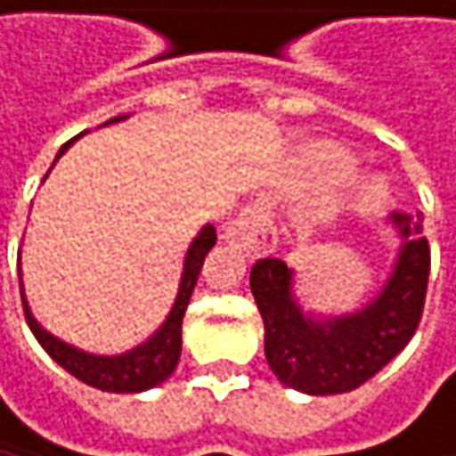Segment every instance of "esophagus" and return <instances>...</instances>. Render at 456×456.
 I'll list each match as a JSON object with an SVG mask.
<instances>
[{"mask_svg":"<svg viewBox=\"0 0 456 456\" xmlns=\"http://www.w3.org/2000/svg\"><path fill=\"white\" fill-rule=\"evenodd\" d=\"M226 243L251 254V256H262L275 251L278 246V232H275V224H273V213L265 202H251L246 205L238 218L226 226L224 232Z\"/></svg>","mask_w":456,"mask_h":456,"instance_id":"34e87169","label":"esophagus"}]
</instances>
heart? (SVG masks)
Masks as SVG:
<instances>
[{
	"instance_id": "obj_1",
	"label": "heart",
	"mask_w": 456,
	"mask_h": 456,
	"mask_svg": "<svg viewBox=\"0 0 456 456\" xmlns=\"http://www.w3.org/2000/svg\"><path fill=\"white\" fill-rule=\"evenodd\" d=\"M314 165H316L319 170L332 173V175H343V173L351 170V159H348V153L340 151V148H319V151L314 153ZM370 189H373V186H370Z\"/></svg>"
}]
</instances>
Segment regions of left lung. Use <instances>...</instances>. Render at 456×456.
<instances>
[{
  "label": "left lung",
  "instance_id": "obj_1",
  "mask_svg": "<svg viewBox=\"0 0 456 456\" xmlns=\"http://www.w3.org/2000/svg\"><path fill=\"white\" fill-rule=\"evenodd\" d=\"M400 238L392 273L356 314L316 319L295 297V270L281 259L251 267V295L265 322V356L281 384L305 395H340L362 387L408 346L425 311L430 246L421 213L389 216Z\"/></svg>",
  "mask_w": 456,
  "mask_h": 456
}]
</instances>
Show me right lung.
I'll return each instance as SVG.
<instances>
[{"label":"right lung","instance_id":"right-lung-1","mask_svg":"<svg viewBox=\"0 0 456 456\" xmlns=\"http://www.w3.org/2000/svg\"><path fill=\"white\" fill-rule=\"evenodd\" d=\"M126 116H116L108 124H118ZM75 140H69V142L61 145V151L56 153V161H59V156H64V151ZM56 161H53V165H56ZM213 246H216V226L213 224H205L202 230L197 232V238L191 240L189 251H186L183 275H181V283H178V297H175L173 311L167 314L165 324H161L142 346H137V348H132L126 354H116V356L88 354V351H80V348L59 340L56 335H51L48 330H43L37 324V319L31 316V308H28L26 295H23V283H20V300H23L26 324H28L31 332H35V338L40 340V346L51 354V360H56L77 381H83V384H88L94 389L118 392V395L153 389V387H159L161 381H167L173 376V370H175V365L181 360V324H183V314H186V305L191 300L194 283L200 278L205 254Z\"/></svg>","mask_w":456,"mask_h":456}]
</instances>
